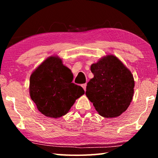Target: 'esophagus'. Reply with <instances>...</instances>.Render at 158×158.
<instances>
[{"label":"esophagus","instance_id":"obj_1","mask_svg":"<svg viewBox=\"0 0 158 158\" xmlns=\"http://www.w3.org/2000/svg\"><path fill=\"white\" fill-rule=\"evenodd\" d=\"M81 86H82L83 89H84V90H85V89H86V84H82V85H81Z\"/></svg>","mask_w":158,"mask_h":158}]
</instances>
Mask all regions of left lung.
Returning <instances> with one entry per match:
<instances>
[{"label":"left lung","instance_id":"1","mask_svg":"<svg viewBox=\"0 0 158 158\" xmlns=\"http://www.w3.org/2000/svg\"><path fill=\"white\" fill-rule=\"evenodd\" d=\"M90 70L94 77L87 84V98L100 116H119L132 100L135 81L131 72L113 55L93 64Z\"/></svg>","mask_w":158,"mask_h":158}]
</instances>
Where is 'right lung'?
Instances as JSON below:
<instances>
[{
  "mask_svg": "<svg viewBox=\"0 0 158 158\" xmlns=\"http://www.w3.org/2000/svg\"><path fill=\"white\" fill-rule=\"evenodd\" d=\"M73 75L56 56L45 60L30 77V95L38 110L47 117L65 115L80 96L82 87L72 83Z\"/></svg>",
  "mask_w": 158,
  "mask_h": 158,
  "instance_id": "1",
  "label": "right lung"
}]
</instances>
